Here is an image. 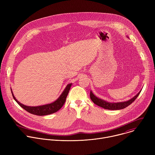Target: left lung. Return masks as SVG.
Segmentation results:
<instances>
[{"label":"left lung","mask_w":155,"mask_h":155,"mask_svg":"<svg viewBox=\"0 0 155 155\" xmlns=\"http://www.w3.org/2000/svg\"><path fill=\"white\" fill-rule=\"evenodd\" d=\"M141 92V90L140 91L139 93H137V95H136L134 97H132L129 101H125V102H117V103H111V102H108L103 99H101L100 98H98L96 97L93 92L91 91H90V98L91 101L97 105L107 110H121L123 108H124L129 106L130 104L133 102L136 98L139 96L140 93Z\"/></svg>","instance_id":"1"}]
</instances>
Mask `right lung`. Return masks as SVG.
Here are the masks:
<instances>
[{"label":"right lung","mask_w":155,"mask_h":155,"mask_svg":"<svg viewBox=\"0 0 155 155\" xmlns=\"http://www.w3.org/2000/svg\"><path fill=\"white\" fill-rule=\"evenodd\" d=\"M71 85H72V83L68 84L67 86H66L64 89V91L62 93L61 96L59 97V98L54 102H53L51 104L37 106V107L27 106V105L22 104L19 101H18L17 99L15 97L12 89H11V91H12V93L13 99L22 108H23L25 110H26L27 112H28L29 113H30L31 114H34V115H38V116H43V115H47L52 114L53 113L56 112L63 106V105L64 104V103L65 102L66 97H67L68 93L69 92V90L71 89Z\"/></svg>","instance_id":"1"}]
</instances>
